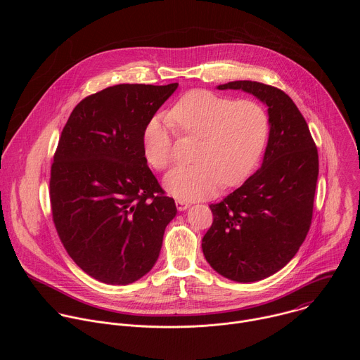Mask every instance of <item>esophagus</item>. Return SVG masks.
<instances>
[{"label": "esophagus", "instance_id": "esophagus-1", "mask_svg": "<svg viewBox=\"0 0 360 360\" xmlns=\"http://www.w3.org/2000/svg\"><path fill=\"white\" fill-rule=\"evenodd\" d=\"M175 205H176L178 211H185V210L189 208V203H188L186 200H182V199H176V200H175Z\"/></svg>", "mask_w": 360, "mask_h": 360}]
</instances>
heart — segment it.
<instances>
[{
    "instance_id": "1",
    "label": "heart",
    "mask_w": 360,
    "mask_h": 360,
    "mask_svg": "<svg viewBox=\"0 0 360 360\" xmlns=\"http://www.w3.org/2000/svg\"><path fill=\"white\" fill-rule=\"evenodd\" d=\"M175 127L179 135L199 138L193 153L196 164L174 168L164 184L174 196L195 200L212 195L221 184L235 186L250 175L266 145L269 120L252 99L189 91L168 117H152L142 129L143 157L157 171H165L174 161Z\"/></svg>"
}]
</instances>
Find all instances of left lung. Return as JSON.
<instances>
[{"label":"left lung","instance_id":"1","mask_svg":"<svg viewBox=\"0 0 360 360\" xmlns=\"http://www.w3.org/2000/svg\"><path fill=\"white\" fill-rule=\"evenodd\" d=\"M268 105L269 139L261 169L219 203L202 238L208 264L236 282H256L282 269L309 232L319 174L318 148L303 115L282 89L232 81Z\"/></svg>","mask_w":360,"mask_h":360}]
</instances>
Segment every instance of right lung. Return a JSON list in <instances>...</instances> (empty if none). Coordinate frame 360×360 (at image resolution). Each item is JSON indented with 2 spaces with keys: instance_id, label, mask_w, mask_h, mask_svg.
<instances>
[{
  "instance_id": "right-lung-1",
  "label": "right lung",
  "mask_w": 360,
  "mask_h": 360,
  "mask_svg": "<svg viewBox=\"0 0 360 360\" xmlns=\"http://www.w3.org/2000/svg\"><path fill=\"white\" fill-rule=\"evenodd\" d=\"M178 84H120L85 96L71 112L51 165L57 233L89 276L128 285L155 265L172 198L142 152V129Z\"/></svg>"
}]
</instances>
